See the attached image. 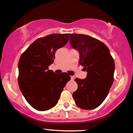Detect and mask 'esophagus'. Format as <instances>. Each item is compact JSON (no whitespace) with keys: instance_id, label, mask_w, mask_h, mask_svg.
<instances>
[{"instance_id":"obj_1","label":"esophagus","mask_w":133,"mask_h":133,"mask_svg":"<svg viewBox=\"0 0 133 133\" xmlns=\"http://www.w3.org/2000/svg\"><path fill=\"white\" fill-rule=\"evenodd\" d=\"M71 79H72V80H73V79H75V76H71Z\"/></svg>"}]
</instances>
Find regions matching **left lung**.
<instances>
[{"label":"left lung","instance_id":"1","mask_svg":"<svg viewBox=\"0 0 133 133\" xmlns=\"http://www.w3.org/2000/svg\"><path fill=\"white\" fill-rule=\"evenodd\" d=\"M69 40L79 51V64L87 72L85 79H75L78 89L72 97L79 108L93 110L104 101L114 83V60L107 46L91 36L70 34Z\"/></svg>","mask_w":133,"mask_h":133}]
</instances>
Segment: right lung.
<instances>
[{"mask_svg":"<svg viewBox=\"0 0 133 133\" xmlns=\"http://www.w3.org/2000/svg\"><path fill=\"white\" fill-rule=\"evenodd\" d=\"M70 34H52L33 42L18 62V82L29 104L46 111L58 103L61 92L71 77L66 72L55 75L48 66L54 62L58 49L66 44Z\"/></svg>","mask_w":133,"mask_h":133,"instance_id":"add662e5","label":"right lung"}]
</instances>
